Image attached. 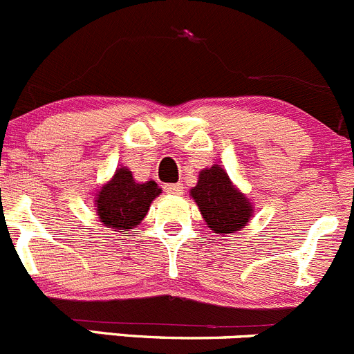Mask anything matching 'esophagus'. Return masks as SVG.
<instances>
[{
	"label": "esophagus",
	"instance_id": "1",
	"mask_svg": "<svg viewBox=\"0 0 354 354\" xmlns=\"http://www.w3.org/2000/svg\"><path fill=\"white\" fill-rule=\"evenodd\" d=\"M182 184H167L165 185V192L167 194H180L182 192Z\"/></svg>",
	"mask_w": 354,
	"mask_h": 354
}]
</instances>
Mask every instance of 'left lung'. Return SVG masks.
Segmentation results:
<instances>
[{
    "label": "left lung",
    "mask_w": 354,
    "mask_h": 354,
    "mask_svg": "<svg viewBox=\"0 0 354 354\" xmlns=\"http://www.w3.org/2000/svg\"><path fill=\"white\" fill-rule=\"evenodd\" d=\"M191 196L199 206L203 218L216 234H234L251 218V203L230 182L225 170L218 165L199 174Z\"/></svg>",
    "instance_id": "1"
}]
</instances>
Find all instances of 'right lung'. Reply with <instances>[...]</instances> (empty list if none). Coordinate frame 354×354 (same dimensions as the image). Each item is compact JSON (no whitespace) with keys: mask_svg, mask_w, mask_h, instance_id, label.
I'll list each match as a JSON object with an SVG mask.
<instances>
[{"mask_svg":"<svg viewBox=\"0 0 354 354\" xmlns=\"http://www.w3.org/2000/svg\"><path fill=\"white\" fill-rule=\"evenodd\" d=\"M162 192L155 180L138 184L127 169H118L96 198L101 222L117 232L134 229L148 213L151 201Z\"/></svg>","mask_w":354,"mask_h":354,"instance_id":"1","label":"right lung"}]
</instances>
